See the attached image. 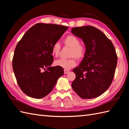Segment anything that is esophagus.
<instances>
[{
  "label": "esophagus",
  "mask_w": 129,
  "mask_h": 129,
  "mask_svg": "<svg viewBox=\"0 0 129 129\" xmlns=\"http://www.w3.org/2000/svg\"><path fill=\"white\" fill-rule=\"evenodd\" d=\"M70 72V71L69 70H64V73L66 74H67Z\"/></svg>",
  "instance_id": "1"
}]
</instances>
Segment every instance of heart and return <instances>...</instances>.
<instances>
[{"label":"heart","mask_w":129,"mask_h":129,"mask_svg":"<svg viewBox=\"0 0 129 129\" xmlns=\"http://www.w3.org/2000/svg\"><path fill=\"white\" fill-rule=\"evenodd\" d=\"M63 42L65 46L71 48L70 57H72L70 59L60 58L55 61V64L57 66L61 67L64 70H69L75 66L76 62L75 58L81 59L83 58L85 53V48L83 45L80 44L79 39L76 36L69 35L63 39ZM61 50V45L58 42L54 44L51 48V53L55 56L57 57Z\"/></svg>","instance_id":"1"}]
</instances>
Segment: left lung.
<instances>
[{
    "label": "left lung",
    "instance_id": "left-lung-1",
    "mask_svg": "<svg viewBox=\"0 0 129 129\" xmlns=\"http://www.w3.org/2000/svg\"><path fill=\"white\" fill-rule=\"evenodd\" d=\"M71 33L85 46L83 59L73 70L76 78L72 87L83 99L96 98L112 83L118 60L115 47L103 33L91 26L74 27Z\"/></svg>",
    "mask_w": 129,
    "mask_h": 129
}]
</instances>
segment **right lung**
<instances>
[{"instance_id":"right-lung-1","label":"right lung","mask_w":129,"mask_h":129,"mask_svg":"<svg viewBox=\"0 0 129 129\" xmlns=\"http://www.w3.org/2000/svg\"><path fill=\"white\" fill-rule=\"evenodd\" d=\"M67 29L68 27L59 25L36 24L17 44L13 68L19 87L27 96L44 98L64 74L63 68L51 67L53 61L51 48Z\"/></svg>"}]
</instances>
